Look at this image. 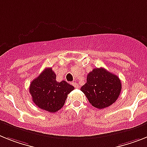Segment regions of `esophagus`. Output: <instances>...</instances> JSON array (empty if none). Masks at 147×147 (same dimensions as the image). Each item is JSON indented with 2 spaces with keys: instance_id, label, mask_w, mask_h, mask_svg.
Instances as JSON below:
<instances>
[{
  "instance_id": "34e87169",
  "label": "esophagus",
  "mask_w": 147,
  "mask_h": 147,
  "mask_svg": "<svg viewBox=\"0 0 147 147\" xmlns=\"http://www.w3.org/2000/svg\"><path fill=\"white\" fill-rule=\"evenodd\" d=\"M72 85H73L76 88H78V84L77 83H76V82H73V83H72Z\"/></svg>"
}]
</instances>
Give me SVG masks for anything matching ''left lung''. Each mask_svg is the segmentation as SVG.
<instances>
[{
  "label": "left lung",
  "mask_w": 147,
  "mask_h": 147,
  "mask_svg": "<svg viewBox=\"0 0 147 147\" xmlns=\"http://www.w3.org/2000/svg\"><path fill=\"white\" fill-rule=\"evenodd\" d=\"M121 89V81L117 76L104 68H96L89 72L87 83L81 90L93 107L103 109L117 100Z\"/></svg>",
  "instance_id": "8db88e82"
}]
</instances>
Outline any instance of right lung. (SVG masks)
Masks as SVG:
<instances>
[{"label": "right lung", "instance_id": "right-lung-1", "mask_svg": "<svg viewBox=\"0 0 147 147\" xmlns=\"http://www.w3.org/2000/svg\"><path fill=\"white\" fill-rule=\"evenodd\" d=\"M32 100L40 109L55 113L62 108L74 87L66 81H56L51 68H46L30 85Z\"/></svg>", "mask_w": 147, "mask_h": 147}]
</instances>
